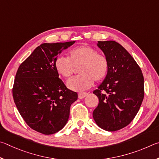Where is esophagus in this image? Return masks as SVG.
<instances>
[{
  "label": "esophagus",
  "mask_w": 159,
  "mask_h": 159,
  "mask_svg": "<svg viewBox=\"0 0 159 159\" xmlns=\"http://www.w3.org/2000/svg\"><path fill=\"white\" fill-rule=\"evenodd\" d=\"M88 95L87 93H85V92H82V93H78V98L80 99H82L84 98V97H86Z\"/></svg>",
  "instance_id": "34e87169"
}]
</instances>
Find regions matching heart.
Segmentation results:
<instances>
[{"label": "heart", "mask_w": 159, "mask_h": 159, "mask_svg": "<svg viewBox=\"0 0 159 159\" xmlns=\"http://www.w3.org/2000/svg\"><path fill=\"white\" fill-rule=\"evenodd\" d=\"M57 72L64 78L70 77L78 68L80 75L67 82L71 90L82 91L90 88L93 81L100 82L107 76L109 70V61L106 56L98 53L93 47L81 45L72 49L68 58L58 57L54 61Z\"/></svg>", "instance_id": "1"}]
</instances>
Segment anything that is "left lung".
<instances>
[{"mask_svg": "<svg viewBox=\"0 0 159 159\" xmlns=\"http://www.w3.org/2000/svg\"><path fill=\"white\" fill-rule=\"evenodd\" d=\"M109 61V70L93 93L99 100L93 110L96 124L107 131L128 126L138 112L144 98V77L131 55L115 41H98Z\"/></svg>", "mask_w": 159, "mask_h": 159, "instance_id": "obj_1", "label": "left lung"}]
</instances>
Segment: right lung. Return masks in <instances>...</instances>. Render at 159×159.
<instances>
[{"label":"right lung","instance_id":"right-lung-1","mask_svg":"<svg viewBox=\"0 0 159 159\" xmlns=\"http://www.w3.org/2000/svg\"><path fill=\"white\" fill-rule=\"evenodd\" d=\"M75 41L43 43L19 66L12 88L15 103L32 129L54 134L65 126L77 93L68 89L54 67L57 56Z\"/></svg>","mask_w":159,"mask_h":159}]
</instances>
